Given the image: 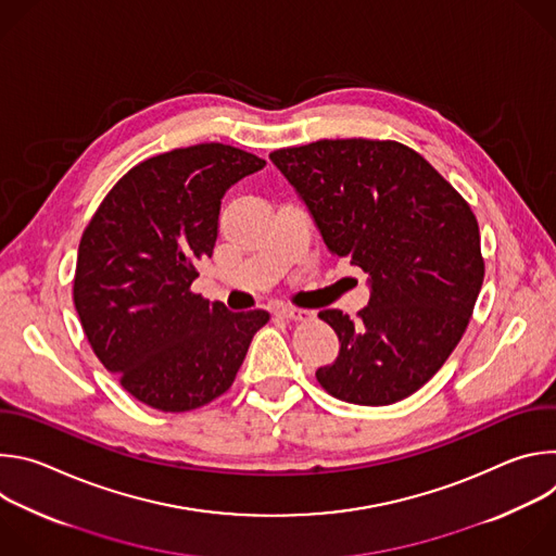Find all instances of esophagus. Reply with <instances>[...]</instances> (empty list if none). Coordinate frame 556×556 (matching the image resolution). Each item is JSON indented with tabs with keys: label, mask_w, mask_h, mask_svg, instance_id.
I'll use <instances>...</instances> for the list:
<instances>
[{
	"label": "esophagus",
	"mask_w": 556,
	"mask_h": 556,
	"mask_svg": "<svg viewBox=\"0 0 556 556\" xmlns=\"http://www.w3.org/2000/svg\"><path fill=\"white\" fill-rule=\"evenodd\" d=\"M277 314L283 316V319H288V321H307V319H312V314L307 309H299V307H279Z\"/></svg>",
	"instance_id": "1"
}]
</instances>
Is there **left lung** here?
I'll use <instances>...</instances> for the list:
<instances>
[{
	"instance_id": "left-lung-1",
	"label": "left lung",
	"mask_w": 556,
	"mask_h": 556,
	"mask_svg": "<svg viewBox=\"0 0 556 556\" xmlns=\"http://www.w3.org/2000/svg\"><path fill=\"white\" fill-rule=\"evenodd\" d=\"M270 161L330 253L369 275L371 296L356 321L319 312L341 352L316 380L352 405L407 399L451 356L482 290L480 226L468 202L395 140H316L277 149Z\"/></svg>"
}]
</instances>
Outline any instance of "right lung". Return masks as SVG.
<instances>
[{
  "label": "right lung",
  "instance_id": "obj_1",
  "mask_svg": "<svg viewBox=\"0 0 556 556\" xmlns=\"http://www.w3.org/2000/svg\"><path fill=\"white\" fill-rule=\"evenodd\" d=\"M264 165L222 142L147 157L84 230L72 290L78 319L103 367L151 409L182 414L215 401L270 319L191 292L213 255L226 189Z\"/></svg>",
  "mask_w": 556,
  "mask_h": 556
}]
</instances>
